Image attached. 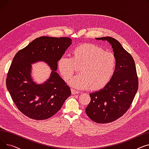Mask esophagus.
<instances>
[{"mask_svg":"<svg viewBox=\"0 0 149 149\" xmlns=\"http://www.w3.org/2000/svg\"><path fill=\"white\" fill-rule=\"evenodd\" d=\"M71 93H72V94L75 95V94H77V93H79V91H76V90H75V89H71Z\"/></svg>","mask_w":149,"mask_h":149,"instance_id":"34e87169","label":"esophagus"}]
</instances>
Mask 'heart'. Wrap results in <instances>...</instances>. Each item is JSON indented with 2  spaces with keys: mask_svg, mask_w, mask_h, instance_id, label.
Wrapping results in <instances>:
<instances>
[{
  "mask_svg": "<svg viewBox=\"0 0 149 149\" xmlns=\"http://www.w3.org/2000/svg\"><path fill=\"white\" fill-rule=\"evenodd\" d=\"M116 65L113 53L90 43L77 46L72 52V57L63 56L57 62L59 72L66 81L72 77L77 66H80V74L74 76L69 84L81 90L104 88L112 79Z\"/></svg>",
  "mask_w": 149,
  "mask_h": 149,
  "instance_id": "heart-1",
  "label": "heart"
}]
</instances>
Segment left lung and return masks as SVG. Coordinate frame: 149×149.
<instances>
[{"mask_svg": "<svg viewBox=\"0 0 149 149\" xmlns=\"http://www.w3.org/2000/svg\"><path fill=\"white\" fill-rule=\"evenodd\" d=\"M112 45L117 65L112 79L104 88L90 93L91 101L86 108L90 119L97 123H109L126 113L138 88L135 61L120 43L111 37L96 38Z\"/></svg>", "mask_w": 149, "mask_h": 149, "instance_id": "8db88e82", "label": "left lung"}]
</instances>
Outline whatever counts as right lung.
<instances>
[{
  "mask_svg": "<svg viewBox=\"0 0 149 149\" xmlns=\"http://www.w3.org/2000/svg\"><path fill=\"white\" fill-rule=\"evenodd\" d=\"M72 44L69 37H40L19 51L7 74L6 88L17 109L36 120L56 114L70 95V88L56 72L57 62ZM44 61L52 70L50 77L37 84L31 77V64Z\"/></svg>",
  "mask_w": 149,
  "mask_h": 149,
  "instance_id": "add662e5",
  "label": "right lung"
}]
</instances>
